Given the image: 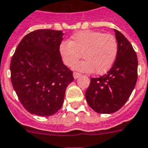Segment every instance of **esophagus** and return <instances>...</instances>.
Returning <instances> with one entry per match:
<instances>
[{"instance_id": "34e87169", "label": "esophagus", "mask_w": 148, "mask_h": 148, "mask_svg": "<svg viewBox=\"0 0 148 148\" xmlns=\"http://www.w3.org/2000/svg\"><path fill=\"white\" fill-rule=\"evenodd\" d=\"M80 76H81V74L79 73H77V72H74V73H73V77H74V79H78V78Z\"/></svg>"}]
</instances>
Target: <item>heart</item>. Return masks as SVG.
Wrapping results in <instances>:
<instances>
[{"label": "heart", "mask_w": 148, "mask_h": 148, "mask_svg": "<svg viewBox=\"0 0 148 148\" xmlns=\"http://www.w3.org/2000/svg\"><path fill=\"white\" fill-rule=\"evenodd\" d=\"M59 52L67 66H73L82 54L85 60L76 63L74 69L103 74L110 69L116 58L118 42L111 34L86 30L74 34L69 42H63L60 45Z\"/></svg>", "instance_id": "b5f03b06"}]
</instances>
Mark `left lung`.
<instances>
[{
  "label": "left lung",
  "instance_id": "left-lung-1",
  "mask_svg": "<svg viewBox=\"0 0 148 148\" xmlns=\"http://www.w3.org/2000/svg\"><path fill=\"white\" fill-rule=\"evenodd\" d=\"M118 53L111 69L99 78H91L85 91L89 107L98 113H113L128 101L138 79L137 54L128 39L114 29Z\"/></svg>",
  "mask_w": 148,
  "mask_h": 148
}]
</instances>
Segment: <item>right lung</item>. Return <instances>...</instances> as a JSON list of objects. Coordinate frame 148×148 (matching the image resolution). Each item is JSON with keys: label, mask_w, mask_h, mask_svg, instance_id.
<instances>
[{"label": "right lung", "mask_w": 148, "mask_h": 148, "mask_svg": "<svg viewBox=\"0 0 148 148\" xmlns=\"http://www.w3.org/2000/svg\"><path fill=\"white\" fill-rule=\"evenodd\" d=\"M63 36L62 31L52 29L32 32L22 39L11 59V82L20 103L32 114L57 113L74 80L60 55Z\"/></svg>", "instance_id": "1"}]
</instances>
